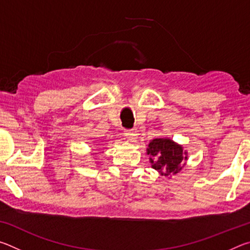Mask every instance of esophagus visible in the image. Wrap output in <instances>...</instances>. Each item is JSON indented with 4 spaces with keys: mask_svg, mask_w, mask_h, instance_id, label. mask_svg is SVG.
Here are the masks:
<instances>
[{
    "mask_svg": "<svg viewBox=\"0 0 250 250\" xmlns=\"http://www.w3.org/2000/svg\"><path fill=\"white\" fill-rule=\"evenodd\" d=\"M125 134L126 140L130 141V142H134L135 140H137V138H138V135H139V133H138V130L135 129V128H134V129L126 130Z\"/></svg>",
    "mask_w": 250,
    "mask_h": 250,
    "instance_id": "esophagus-1",
    "label": "esophagus"
}]
</instances>
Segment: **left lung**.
I'll return each instance as SVG.
<instances>
[{"label":"left lung","mask_w":250,"mask_h":250,"mask_svg":"<svg viewBox=\"0 0 250 250\" xmlns=\"http://www.w3.org/2000/svg\"><path fill=\"white\" fill-rule=\"evenodd\" d=\"M150 163L161 175L172 176L179 173L188 160V152L168 138L153 139L146 149Z\"/></svg>","instance_id":"1"}]
</instances>
